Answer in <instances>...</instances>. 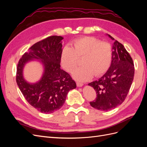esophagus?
I'll use <instances>...</instances> for the list:
<instances>
[{
    "instance_id": "obj_1",
    "label": "esophagus",
    "mask_w": 147,
    "mask_h": 147,
    "mask_svg": "<svg viewBox=\"0 0 147 147\" xmlns=\"http://www.w3.org/2000/svg\"><path fill=\"white\" fill-rule=\"evenodd\" d=\"M83 85V84L82 83H80V82H77V86L78 87H82Z\"/></svg>"
}]
</instances>
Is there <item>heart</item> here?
Instances as JSON below:
<instances>
[{"label": "heart", "mask_w": 147, "mask_h": 147, "mask_svg": "<svg viewBox=\"0 0 147 147\" xmlns=\"http://www.w3.org/2000/svg\"><path fill=\"white\" fill-rule=\"evenodd\" d=\"M113 57L112 47L94 37H84L75 40L73 47L65 45L61 51V64L71 72L82 59L83 66L74 70L73 77L79 82L88 81L92 77L104 75L111 65Z\"/></svg>", "instance_id": "obj_1"}]
</instances>
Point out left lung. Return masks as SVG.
<instances>
[{"label": "left lung", "instance_id": "1", "mask_svg": "<svg viewBox=\"0 0 147 147\" xmlns=\"http://www.w3.org/2000/svg\"><path fill=\"white\" fill-rule=\"evenodd\" d=\"M109 37L114 40L111 35ZM110 68L98 80L88 84L96 91V100L90 105L97 110L108 111L121 104L128 94L134 76V65L125 48L117 40L112 47Z\"/></svg>", "mask_w": 147, "mask_h": 147}]
</instances>
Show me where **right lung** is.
<instances>
[{
  "mask_svg": "<svg viewBox=\"0 0 147 147\" xmlns=\"http://www.w3.org/2000/svg\"><path fill=\"white\" fill-rule=\"evenodd\" d=\"M63 38L53 35L35 43L22 56L17 65L16 80L22 94L30 105L43 113L61 108L68 92L77 86L70 75L60 68ZM33 59L42 60L44 73L40 81L31 84L24 79L22 70L25 64Z\"/></svg>",
  "mask_w": 147,
  "mask_h": 147,
  "instance_id": "add662e5",
  "label": "right lung"
}]
</instances>
